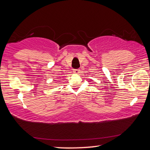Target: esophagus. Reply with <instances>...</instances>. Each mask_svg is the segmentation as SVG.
<instances>
[{
    "instance_id": "1",
    "label": "esophagus",
    "mask_w": 150,
    "mask_h": 150,
    "mask_svg": "<svg viewBox=\"0 0 150 150\" xmlns=\"http://www.w3.org/2000/svg\"><path fill=\"white\" fill-rule=\"evenodd\" d=\"M79 69H73V73H79Z\"/></svg>"
}]
</instances>
